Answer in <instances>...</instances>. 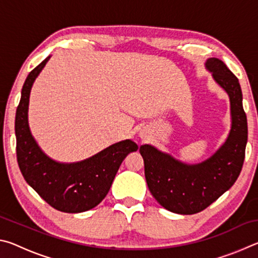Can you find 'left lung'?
<instances>
[{
    "label": "left lung",
    "mask_w": 258,
    "mask_h": 258,
    "mask_svg": "<svg viewBox=\"0 0 258 258\" xmlns=\"http://www.w3.org/2000/svg\"><path fill=\"white\" fill-rule=\"evenodd\" d=\"M205 67L230 99L231 128L223 145L198 164L183 163L151 145L140 147L151 195L167 211L182 215L204 211L234 184L247 145V117L238 78L217 58H208Z\"/></svg>",
    "instance_id": "left-lung-1"
}]
</instances>
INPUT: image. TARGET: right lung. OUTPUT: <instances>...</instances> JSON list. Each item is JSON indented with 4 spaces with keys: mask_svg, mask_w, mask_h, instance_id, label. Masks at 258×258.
<instances>
[{
    "mask_svg": "<svg viewBox=\"0 0 258 258\" xmlns=\"http://www.w3.org/2000/svg\"><path fill=\"white\" fill-rule=\"evenodd\" d=\"M50 58L29 73L21 90L15 125L17 159L26 182L50 206L64 213H82L102 202L125 157L139 147L132 140H124L76 163L50 158L37 145L28 124L30 90Z\"/></svg>",
    "mask_w": 258,
    "mask_h": 258,
    "instance_id": "1",
    "label": "right lung"
}]
</instances>
